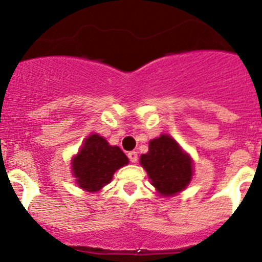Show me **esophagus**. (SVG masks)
<instances>
[{
  "mask_svg": "<svg viewBox=\"0 0 262 262\" xmlns=\"http://www.w3.org/2000/svg\"><path fill=\"white\" fill-rule=\"evenodd\" d=\"M127 156H128V159L131 163H136V161H138V154H136L135 151L128 152V155H127Z\"/></svg>",
  "mask_w": 262,
  "mask_h": 262,
  "instance_id": "1",
  "label": "esophagus"
}]
</instances>
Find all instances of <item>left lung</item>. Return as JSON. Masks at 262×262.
I'll return each mask as SVG.
<instances>
[{
	"label": "left lung",
	"instance_id": "left-lung-1",
	"mask_svg": "<svg viewBox=\"0 0 262 262\" xmlns=\"http://www.w3.org/2000/svg\"><path fill=\"white\" fill-rule=\"evenodd\" d=\"M140 165L161 196H174L184 191L194 174L191 156L168 134L152 139L147 154L140 156Z\"/></svg>",
	"mask_w": 262,
	"mask_h": 262
}]
</instances>
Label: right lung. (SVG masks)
Masks as SVG:
<instances>
[{
	"label": "right lung",
	"mask_w": 262,
	"mask_h": 262,
	"mask_svg": "<svg viewBox=\"0 0 262 262\" xmlns=\"http://www.w3.org/2000/svg\"><path fill=\"white\" fill-rule=\"evenodd\" d=\"M128 164V157L118 145H110L103 136L92 134L71 160L76 184L88 193H97L110 184L118 169Z\"/></svg>",
	"instance_id": "1"
}]
</instances>
